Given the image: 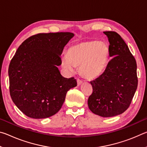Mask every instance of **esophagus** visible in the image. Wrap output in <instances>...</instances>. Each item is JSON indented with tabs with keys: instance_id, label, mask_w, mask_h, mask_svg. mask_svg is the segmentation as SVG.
Segmentation results:
<instances>
[{
	"instance_id": "esophagus-1",
	"label": "esophagus",
	"mask_w": 147,
	"mask_h": 147,
	"mask_svg": "<svg viewBox=\"0 0 147 147\" xmlns=\"http://www.w3.org/2000/svg\"><path fill=\"white\" fill-rule=\"evenodd\" d=\"M83 83V82L81 80H79V79H78L77 80V84H78V86H80Z\"/></svg>"
}]
</instances>
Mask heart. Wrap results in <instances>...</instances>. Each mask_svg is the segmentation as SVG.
I'll return each mask as SVG.
<instances>
[{
  "instance_id": "1",
  "label": "heart",
  "mask_w": 147,
  "mask_h": 147,
  "mask_svg": "<svg viewBox=\"0 0 147 147\" xmlns=\"http://www.w3.org/2000/svg\"><path fill=\"white\" fill-rule=\"evenodd\" d=\"M109 50L104 42L85 41L71 45L67 54L61 58V65L64 69L73 72L80 66L82 75L88 79L100 76L108 65Z\"/></svg>"
}]
</instances>
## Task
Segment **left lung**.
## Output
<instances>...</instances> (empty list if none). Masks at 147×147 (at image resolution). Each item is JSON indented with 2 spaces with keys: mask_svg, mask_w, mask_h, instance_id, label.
<instances>
[{
  "mask_svg": "<svg viewBox=\"0 0 147 147\" xmlns=\"http://www.w3.org/2000/svg\"><path fill=\"white\" fill-rule=\"evenodd\" d=\"M109 43L111 58L105 71L90 82L93 93L88 98L90 110L103 117L124 112L130 106L138 88L137 64L128 47L115 32H104Z\"/></svg>",
  "mask_w": 147,
  "mask_h": 147,
  "instance_id": "left-lung-1",
  "label": "left lung"
}]
</instances>
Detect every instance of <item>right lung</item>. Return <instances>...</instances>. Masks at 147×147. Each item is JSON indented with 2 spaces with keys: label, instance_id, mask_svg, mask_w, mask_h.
<instances>
[{
  "label": "right lung",
  "instance_id": "1",
  "mask_svg": "<svg viewBox=\"0 0 147 147\" xmlns=\"http://www.w3.org/2000/svg\"><path fill=\"white\" fill-rule=\"evenodd\" d=\"M71 32L39 34L23 42L8 69L9 93L24 115L45 119L58 112L69 89L77 86L66 78L58 67L64 47L73 38Z\"/></svg>",
  "mask_w": 147,
  "mask_h": 147
}]
</instances>
